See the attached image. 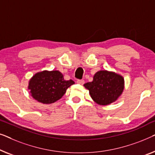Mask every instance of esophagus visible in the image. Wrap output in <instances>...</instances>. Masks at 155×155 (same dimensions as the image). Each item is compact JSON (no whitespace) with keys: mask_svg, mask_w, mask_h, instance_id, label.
<instances>
[{"mask_svg":"<svg viewBox=\"0 0 155 155\" xmlns=\"http://www.w3.org/2000/svg\"><path fill=\"white\" fill-rule=\"evenodd\" d=\"M77 84H80V85H83V84H84V80H83V79H78L77 81Z\"/></svg>","mask_w":155,"mask_h":155,"instance_id":"obj_1","label":"esophagus"}]
</instances>
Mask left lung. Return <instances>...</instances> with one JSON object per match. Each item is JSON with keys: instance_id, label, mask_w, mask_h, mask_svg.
Listing matches in <instances>:
<instances>
[{"instance_id": "obj_1", "label": "left lung", "mask_w": 155, "mask_h": 155, "mask_svg": "<svg viewBox=\"0 0 155 155\" xmlns=\"http://www.w3.org/2000/svg\"><path fill=\"white\" fill-rule=\"evenodd\" d=\"M124 81L121 76L107 71H100L92 82L84 84L91 96L97 104L107 105L114 102L124 91Z\"/></svg>"}]
</instances>
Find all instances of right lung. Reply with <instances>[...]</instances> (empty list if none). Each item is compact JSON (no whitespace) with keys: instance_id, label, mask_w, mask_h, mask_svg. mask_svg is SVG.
I'll use <instances>...</instances> for the list:
<instances>
[{"instance_id":"1","label":"right lung","mask_w":155,"mask_h":155,"mask_svg":"<svg viewBox=\"0 0 155 155\" xmlns=\"http://www.w3.org/2000/svg\"><path fill=\"white\" fill-rule=\"evenodd\" d=\"M74 84L65 81L59 71H43L35 74L29 84V89L35 100L44 104L53 103L60 99L67 89Z\"/></svg>"}]
</instances>
